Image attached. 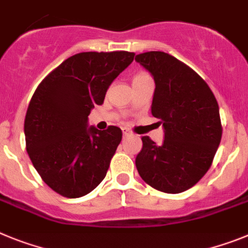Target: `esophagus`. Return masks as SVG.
<instances>
[{
    "mask_svg": "<svg viewBox=\"0 0 248 248\" xmlns=\"http://www.w3.org/2000/svg\"><path fill=\"white\" fill-rule=\"evenodd\" d=\"M122 132H124V137L130 136V135H131V131L128 130V128H126V127H124V128H122Z\"/></svg>",
    "mask_w": 248,
    "mask_h": 248,
    "instance_id": "1",
    "label": "esophagus"
}]
</instances>
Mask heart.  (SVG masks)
Instances as JSON below:
<instances>
[{
  "label": "heart",
  "mask_w": 248,
  "mask_h": 248,
  "mask_svg": "<svg viewBox=\"0 0 248 248\" xmlns=\"http://www.w3.org/2000/svg\"><path fill=\"white\" fill-rule=\"evenodd\" d=\"M147 76H148L147 73H143V72H141V73H139V75H136V76H135V78H133V79L142 78V77H147Z\"/></svg>",
  "instance_id": "b5f03b06"
}]
</instances>
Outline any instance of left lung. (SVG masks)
<instances>
[{"mask_svg": "<svg viewBox=\"0 0 248 248\" xmlns=\"http://www.w3.org/2000/svg\"><path fill=\"white\" fill-rule=\"evenodd\" d=\"M135 60L154 76L151 112L165 128L162 145L148 136L141 139L137 171L161 192H184L212 165L222 137L218 103L204 79L173 56L150 51Z\"/></svg>", "mask_w": 248, "mask_h": 248, "instance_id": "obj_1", "label": "left lung"}]
</instances>
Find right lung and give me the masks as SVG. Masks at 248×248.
Here are the masks:
<instances>
[{"mask_svg": "<svg viewBox=\"0 0 248 248\" xmlns=\"http://www.w3.org/2000/svg\"><path fill=\"white\" fill-rule=\"evenodd\" d=\"M133 57L127 51L77 53L36 88L25 118L26 150L45 184L59 195L82 197L106 177L122 131L88 128L87 117Z\"/></svg>", "mask_w": 248, "mask_h": 248, "instance_id": "add662e5", "label": "right lung"}]
</instances>
